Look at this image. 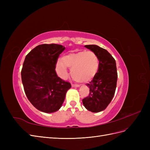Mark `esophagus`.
Listing matches in <instances>:
<instances>
[{"label":"esophagus","mask_w":150,"mask_h":150,"mask_svg":"<svg viewBox=\"0 0 150 150\" xmlns=\"http://www.w3.org/2000/svg\"><path fill=\"white\" fill-rule=\"evenodd\" d=\"M79 85L78 84H72V87L73 88H79Z\"/></svg>","instance_id":"1"}]
</instances>
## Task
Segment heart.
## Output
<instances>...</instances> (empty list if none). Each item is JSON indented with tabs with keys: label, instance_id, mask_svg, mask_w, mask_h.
Wrapping results in <instances>:
<instances>
[{
	"label": "heart",
	"instance_id": "1",
	"mask_svg": "<svg viewBox=\"0 0 150 150\" xmlns=\"http://www.w3.org/2000/svg\"><path fill=\"white\" fill-rule=\"evenodd\" d=\"M71 69V75L74 79L82 83H88L97 74L99 67V60L97 54L91 51H81L67 54L62 56L61 61L56 64L58 76L66 79Z\"/></svg>",
	"mask_w": 150,
	"mask_h": 150
}]
</instances>
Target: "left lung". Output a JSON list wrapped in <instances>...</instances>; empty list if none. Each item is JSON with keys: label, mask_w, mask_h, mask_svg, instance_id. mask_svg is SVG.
Returning a JSON list of instances; mask_svg holds the SVG:
<instances>
[{"label": "left lung", "mask_w": 150, "mask_h": 150, "mask_svg": "<svg viewBox=\"0 0 150 150\" xmlns=\"http://www.w3.org/2000/svg\"><path fill=\"white\" fill-rule=\"evenodd\" d=\"M84 47L97 54L99 67L96 76L86 84L89 94L83 99V103L88 111L98 112L105 110L115 95L117 78L116 61L106 49L96 45Z\"/></svg>", "instance_id": "1"}]
</instances>
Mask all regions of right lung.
<instances>
[{
    "label": "right lung",
    "mask_w": 150,
    "mask_h": 150,
    "mask_svg": "<svg viewBox=\"0 0 150 150\" xmlns=\"http://www.w3.org/2000/svg\"><path fill=\"white\" fill-rule=\"evenodd\" d=\"M65 47L56 44L36 46L26 56L21 71L25 93L38 110L51 113L58 111L71 88L69 82L57 76V59Z\"/></svg>",
    "instance_id": "add662e5"
}]
</instances>
